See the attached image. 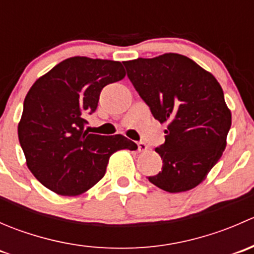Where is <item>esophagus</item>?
<instances>
[{
	"label": "esophagus",
	"instance_id": "esophagus-1",
	"mask_svg": "<svg viewBox=\"0 0 254 254\" xmlns=\"http://www.w3.org/2000/svg\"><path fill=\"white\" fill-rule=\"evenodd\" d=\"M148 150V146L145 142H137V151L139 152H145Z\"/></svg>",
	"mask_w": 254,
	"mask_h": 254
}]
</instances>
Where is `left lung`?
Returning <instances> with one entry per match:
<instances>
[{
  "mask_svg": "<svg viewBox=\"0 0 254 254\" xmlns=\"http://www.w3.org/2000/svg\"><path fill=\"white\" fill-rule=\"evenodd\" d=\"M127 77L151 113L166 123V141L155 151L162 171L148 181L168 193L195 188L226 147L231 111L217 79L191 59L168 53L124 61Z\"/></svg>",
  "mask_w": 254,
  "mask_h": 254,
  "instance_id": "obj_1",
  "label": "left lung"
}]
</instances>
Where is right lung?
<instances>
[{
    "label": "right lung",
    "instance_id": "add662e5",
    "mask_svg": "<svg viewBox=\"0 0 254 254\" xmlns=\"http://www.w3.org/2000/svg\"><path fill=\"white\" fill-rule=\"evenodd\" d=\"M124 77L119 61L73 56L30 87L18 139L30 172L54 193H84L106 175L113 153L137 148L123 135L103 136L84 130V117L97 109L103 87Z\"/></svg>",
    "mask_w": 254,
    "mask_h": 254
}]
</instances>
